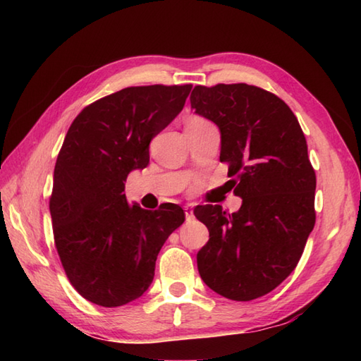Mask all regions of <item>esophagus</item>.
<instances>
[{"label": "esophagus", "mask_w": 361, "mask_h": 361, "mask_svg": "<svg viewBox=\"0 0 361 361\" xmlns=\"http://www.w3.org/2000/svg\"><path fill=\"white\" fill-rule=\"evenodd\" d=\"M185 214H186L188 220L194 219V211H192V208H190V206H185Z\"/></svg>", "instance_id": "esophagus-1"}]
</instances>
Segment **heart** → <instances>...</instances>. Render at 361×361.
<instances>
[{"label":"heart","instance_id":"1","mask_svg":"<svg viewBox=\"0 0 361 361\" xmlns=\"http://www.w3.org/2000/svg\"><path fill=\"white\" fill-rule=\"evenodd\" d=\"M202 124H209L208 121L206 119H203V118H190L189 121H188V126H202Z\"/></svg>","mask_w":361,"mask_h":361}]
</instances>
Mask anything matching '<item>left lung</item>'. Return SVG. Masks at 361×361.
<instances>
[{
  "mask_svg": "<svg viewBox=\"0 0 361 361\" xmlns=\"http://www.w3.org/2000/svg\"><path fill=\"white\" fill-rule=\"evenodd\" d=\"M190 109L220 130L239 211L197 206L209 229L197 255L203 282L233 301L270 293L295 270L315 226L317 176L307 141L288 105L268 91L233 83L195 87Z\"/></svg>",
  "mask_w": 361,
  "mask_h": 361,
  "instance_id": "left-lung-1",
  "label": "left lung"
}]
</instances>
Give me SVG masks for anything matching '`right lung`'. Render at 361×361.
<instances>
[{
    "instance_id": "right-lung-1",
    "label": "right lung",
    "mask_w": 361,
    "mask_h": 361,
    "mask_svg": "<svg viewBox=\"0 0 361 361\" xmlns=\"http://www.w3.org/2000/svg\"><path fill=\"white\" fill-rule=\"evenodd\" d=\"M192 85L130 87L83 109L68 130L49 200L54 240L73 287L119 307L142 296L158 252L185 221L178 204H128L130 172L149 164V144L178 116Z\"/></svg>"
}]
</instances>
